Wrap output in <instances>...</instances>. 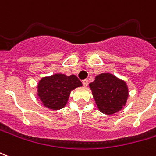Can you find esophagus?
<instances>
[{
    "label": "esophagus",
    "instance_id": "1",
    "mask_svg": "<svg viewBox=\"0 0 156 156\" xmlns=\"http://www.w3.org/2000/svg\"><path fill=\"white\" fill-rule=\"evenodd\" d=\"M83 84L84 87H87V85H88V80L87 79H84L83 81Z\"/></svg>",
    "mask_w": 156,
    "mask_h": 156
}]
</instances>
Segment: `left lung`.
Returning a JSON list of instances; mask_svg holds the SVG:
<instances>
[{
  "mask_svg": "<svg viewBox=\"0 0 156 156\" xmlns=\"http://www.w3.org/2000/svg\"><path fill=\"white\" fill-rule=\"evenodd\" d=\"M90 89L99 111L112 115L122 110L128 98V87L125 81L111 73H101L89 84Z\"/></svg>",
  "mask_w": 156,
  "mask_h": 156,
  "instance_id": "left-lung-1",
  "label": "left lung"
}]
</instances>
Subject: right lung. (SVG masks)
<instances>
[{
  "instance_id": "1",
  "label": "right lung",
  "mask_w": 156,
  "mask_h": 156,
  "mask_svg": "<svg viewBox=\"0 0 156 156\" xmlns=\"http://www.w3.org/2000/svg\"><path fill=\"white\" fill-rule=\"evenodd\" d=\"M82 86L75 75L56 73L40 79L37 95L43 105L52 110H59L67 104L71 91Z\"/></svg>"
}]
</instances>
